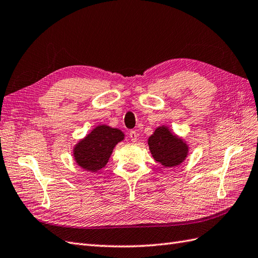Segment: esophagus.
<instances>
[{"label":"esophagus","mask_w":258,"mask_h":258,"mask_svg":"<svg viewBox=\"0 0 258 258\" xmlns=\"http://www.w3.org/2000/svg\"><path fill=\"white\" fill-rule=\"evenodd\" d=\"M137 137H139V134H137L136 131H131L130 132V139L132 142H136Z\"/></svg>","instance_id":"esophagus-1"}]
</instances>
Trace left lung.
<instances>
[{
    "instance_id": "left-lung-1",
    "label": "left lung",
    "mask_w": 258,
    "mask_h": 258,
    "mask_svg": "<svg viewBox=\"0 0 258 258\" xmlns=\"http://www.w3.org/2000/svg\"><path fill=\"white\" fill-rule=\"evenodd\" d=\"M148 147L153 158L164 167L172 168L183 163L189 153L187 142L166 125H161L149 136Z\"/></svg>"
}]
</instances>
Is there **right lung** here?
Listing matches in <instances>:
<instances>
[{
    "instance_id": "add662e5",
    "label": "right lung",
    "mask_w": 258,
    "mask_h": 258,
    "mask_svg": "<svg viewBox=\"0 0 258 258\" xmlns=\"http://www.w3.org/2000/svg\"><path fill=\"white\" fill-rule=\"evenodd\" d=\"M123 140L124 133L121 130L105 124L98 125L76 144L74 159L82 169L95 172L105 167L113 149Z\"/></svg>"
}]
</instances>
